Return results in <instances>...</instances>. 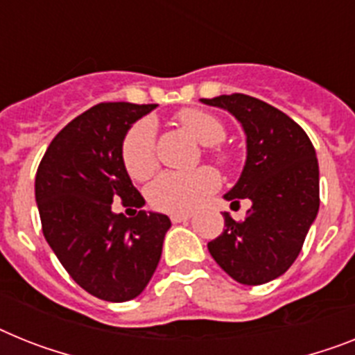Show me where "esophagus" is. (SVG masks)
Returning <instances> with one entry per match:
<instances>
[{
  "label": "esophagus",
  "instance_id": "1",
  "mask_svg": "<svg viewBox=\"0 0 355 355\" xmlns=\"http://www.w3.org/2000/svg\"><path fill=\"white\" fill-rule=\"evenodd\" d=\"M187 220H191V214H189V213H178V214H171V222H173V223L187 222Z\"/></svg>",
  "mask_w": 355,
  "mask_h": 355
}]
</instances>
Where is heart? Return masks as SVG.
I'll use <instances>...</instances> for the list:
<instances>
[{
    "mask_svg": "<svg viewBox=\"0 0 355 355\" xmlns=\"http://www.w3.org/2000/svg\"><path fill=\"white\" fill-rule=\"evenodd\" d=\"M177 121L196 141L209 146L207 151L214 160L227 164L231 153L220 148L225 139V126L216 115L198 108H186L177 113ZM157 128L151 119L137 121L121 146L122 164L128 175L135 180H146L157 169L155 150ZM220 187V175L213 168H200L196 171H166L148 187V200L155 209L164 213H187L196 209L209 195Z\"/></svg>",
    "mask_w": 355,
    "mask_h": 355,
    "instance_id": "1",
    "label": "heart"
}]
</instances>
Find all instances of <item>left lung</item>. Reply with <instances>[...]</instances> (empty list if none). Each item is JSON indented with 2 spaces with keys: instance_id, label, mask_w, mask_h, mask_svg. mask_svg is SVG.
Instances as JSON below:
<instances>
[{
  "instance_id": "1",
  "label": "left lung",
  "mask_w": 355,
  "mask_h": 355,
  "mask_svg": "<svg viewBox=\"0 0 355 355\" xmlns=\"http://www.w3.org/2000/svg\"><path fill=\"white\" fill-rule=\"evenodd\" d=\"M200 101L227 110L242 124L247 137L245 166L223 198L231 205L243 198L252 202L242 222L223 213L225 229L207 249L238 284H267L294 263L320 209L314 146L288 115L251 95Z\"/></svg>"
}]
</instances>
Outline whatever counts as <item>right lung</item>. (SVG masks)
I'll return each instance as SVG.
<instances>
[{
    "label": "right lung",
    "mask_w": 355,
    "mask_h": 355,
    "mask_svg": "<svg viewBox=\"0 0 355 355\" xmlns=\"http://www.w3.org/2000/svg\"><path fill=\"white\" fill-rule=\"evenodd\" d=\"M157 104L101 103L62 128L35 173V202L43 234L58 260L86 293L121 303L150 284L164 236L166 214L139 211L126 218L112 202L141 209L144 198L121 157L124 135Z\"/></svg>",
    "instance_id": "1"
}]
</instances>
